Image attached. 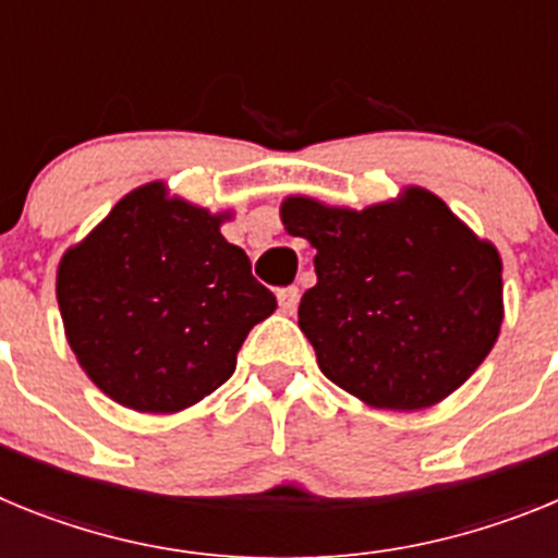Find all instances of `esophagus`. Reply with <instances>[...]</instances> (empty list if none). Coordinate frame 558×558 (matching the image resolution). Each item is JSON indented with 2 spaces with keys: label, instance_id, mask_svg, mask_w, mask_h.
<instances>
[{
  "label": "esophagus",
  "instance_id": "esophagus-1",
  "mask_svg": "<svg viewBox=\"0 0 558 558\" xmlns=\"http://www.w3.org/2000/svg\"><path fill=\"white\" fill-rule=\"evenodd\" d=\"M276 299H279V310H282V313H293V310L299 307L302 290H299V288H282L279 293H276Z\"/></svg>",
  "mask_w": 558,
  "mask_h": 558
}]
</instances>
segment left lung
Segmentation results:
<instances>
[{"mask_svg":"<svg viewBox=\"0 0 558 558\" xmlns=\"http://www.w3.org/2000/svg\"><path fill=\"white\" fill-rule=\"evenodd\" d=\"M279 211L288 234L315 248L318 282L302 295L299 327L335 386L383 411H418L492 352L500 254L438 195L405 186L360 211L290 195Z\"/></svg>","mask_w":558,"mask_h":558,"instance_id":"left-lung-1","label":"left lung"}]
</instances>
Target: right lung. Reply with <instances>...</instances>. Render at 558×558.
I'll return each instance as SVG.
<instances>
[{"instance_id":"1","label":"right lung","mask_w":558,"mask_h":558,"mask_svg":"<svg viewBox=\"0 0 558 558\" xmlns=\"http://www.w3.org/2000/svg\"><path fill=\"white\" fill-rule=\"evenodd\" d=\"M229 218L150 181L63 254L56 293L69 347L113 402L140 413L195 405L276 310L245 251L220 234Z\"/></svg>"}]
</instances>
